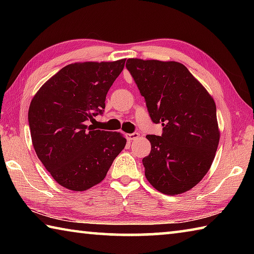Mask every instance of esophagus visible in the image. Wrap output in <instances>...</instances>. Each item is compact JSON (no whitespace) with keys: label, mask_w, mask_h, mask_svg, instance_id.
Listing matches in <instances>:
<instances>
[{"label":"esophagus","mask_w":254,"mask_h":254,"mask_svg":"<svg viewBox=\"0 0 254 254\" xmlns=\"http://www.w3.org/2000/svg\"><path fill=\"white\" fill-rule=\"evenodd\" d=\"M137 136H139V133H137V132L128 133V134H127V140H135Z\"/></svg>","instance_id":"1"}]
</instances>
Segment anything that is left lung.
Here are the masks:
<instances>
[{
	"label": "left lung",
	"mask_w": 254,
	"mask_h": 254,
	"mask_svg": "<svg viewBox=\"0 0 254 254\" xmlns=\"http://www.w3.org/2000/svg\"><path fill=\"white\" fill-rule=\"evenodd\" d=\"M127 68L162 134L142 159L148 182L162 194L178 195L207 174L220 141L216 105L205 87L177 62L130 58Z\"/></svg>",
	"instance_id": "left-lung-1"
}]
</instances>
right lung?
<instances>
[{
    "mask_svg": "<svg viewBox=\"0 0 254 254\" xmlns=\"http://www.w3.org/2000/svg\"><path fill=\"white\" fill-rule=\"evenodd\" d=\"M124 64H70L33 96L28 120L34 151L60 186L83 191L100 184L126 147L121 133L87 126L104 111L106 94Z\"/></svg>",
    "mask_w": 254,
    "mask_h": 254,
    "instance_id": "right-lung-1",
    "label": "right lung"
}]
</instances>
